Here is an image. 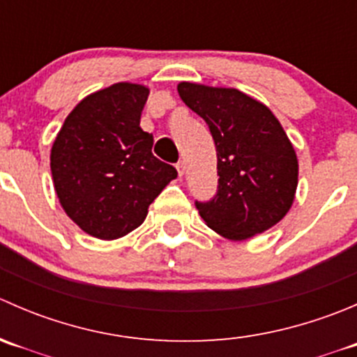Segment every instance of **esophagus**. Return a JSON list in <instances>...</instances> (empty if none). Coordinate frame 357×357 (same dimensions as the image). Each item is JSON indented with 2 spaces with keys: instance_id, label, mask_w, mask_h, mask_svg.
Returning <instances> with one entry per match:
<instances>
[{
  "instance_id": "34e87169",
  "label": "esophagus",
  "mask_w": 357,
  "mask_h": 357,
  "mask_svg": "<svg viewBox=\"0 0 357 357\" xmlns=\"http://www.w3.org/2000/svg\"><path fill=\"white\" fill-rule=\"evenodd\" d=\"M176 169H178V174L179 176H185V171H186V164L183 160H179L178 164H176Z\"/></svg>"
}]
</instances>
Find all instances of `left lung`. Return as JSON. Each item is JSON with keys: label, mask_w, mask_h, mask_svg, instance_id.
Listing matches in <instances>:
<instances>
[{"label": "left lung", "mask_w": 357, "mask_h": 357, "mask_svg": "<svg viewBox=\"0 0 357 357\" xmlns=\"http://www.w3.org/2000/svg\"><path fill=\"white\" fill-rule=\"evenodd\" d=\"M183 102L207 122L218 152V193L195 202L205 225L233 242L264 233L295 199L298 162L264 103L235 88L179 82Z\"/></svg>", "instance_id": "obj_1"}]
</instances>
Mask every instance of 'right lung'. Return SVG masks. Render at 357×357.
<instances>
[{"mask_svg": "<svg viewBox=\"0 0 357 357\" xmlns=\"http://www.w3.org/2000/svg\"><path fill=\"white\" fill-rule=\"evenodd\" d=\"M149 93L132 82L91 93L67 115L53 142L50 167L60 205L95 238L115 240L138 228L178 176L153 157V136L139 128Z\"/></svg>", "mask_w": 357, "mask_h": 357, "instance_id": "add662e5", "label": "right lung"}]
</instances>
